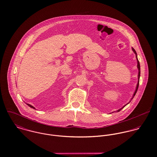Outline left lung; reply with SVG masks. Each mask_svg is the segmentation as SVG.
I'll list each match as a JSON object with an SVG mask.
<instances>
[{
    "label": "left lung",
    "mask_w": 157,
    "mask_h": 157,
    "mask_svg": "<svg viewBox=\"0 0 157 157\" xmlns=\"http://www.w3.org/2000/svg\"><path fill=\"white\" fill-rule=\"evenodd\" d=\"M132 51H134V52L135 53V56H136V60H137V68H138V83H137V85H136V90H135L134 93V95H133V96H132V97L131 98V100H130V101H129V103H128L126 105H124L121 108H120V109H119L118 110H117V112H119V111H120L123 108H124L127 105H128L130 102H131V101L132 100V98L134 97L135 95V94H136V91H137V90H138V86H139V82H140V63H139V61H138V58H137V54H136V51H135V50L133 48H132ZM113 113V112H112Z\"/></svg>",
    "instance_id": "left-lung-1"
}]
</instances>
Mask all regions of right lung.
Listing matches in <instances>:
<instances>
[{"mask_svg": "<svg viewBox=\"0 0 157 157\" xmlns=\"http://www.w3.org/2000/svg\"><path fill=\"white\" fill-rule=\"evenodd\" d=\"M26 105H27L28 106H29L30 108H33V109H35V108H34V106H33L32 105H29V104H28V103H26Z\"/></svg>", "mask_w": 157, "mask_h": 157, "instance_id": "obj_1", "label": "right lung"}]
</instances>
